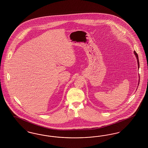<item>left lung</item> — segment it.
<instances>
[{
    "label": "left lung",
    "mask_w": 148,
    "mask_h": 148,
    "mask_svg": "<svg viewBox=\"0 0 148 148\" xmlns=\"http://www.w3.org/2000/svg\"><path fill=\"white\" fill-rule=\"evenodd\" d=\"M135 55L136 56V59H137V61H138V68H139V59H138V54L136 53V51L134 52Z\"/></svg>",
    "instance_id": "obj_1"
}]
</instances>
